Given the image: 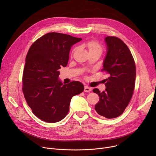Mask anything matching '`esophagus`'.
Returning <instances> with one entry per match:
<instances>
[{"mask_svg": "<svg viewBox=\"0 0 156 156\" xmlns=\"http://www.w3.org/2000/svg\"><path fill=\"white\" fill-rule=\"evenodd\" d=\"M84 91L86 92V93H87V92H90V91H91V88L90 87L87 86H84Z\"/></svg>", "mask_w": 156, "mask_h": 156, "instance_id": "1", "label": "esophagus"}]
</instances>
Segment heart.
<instances>
[{
    "label": "heart",
    "instance_id": "b5f03b06",
    "mask_svg": "<svg viewBox=\"0 0 156 156\" xmlns=\"http://www.w3.org/2000/svg\"><path fill=\"white\" fill-rule=\"evenodd\" d=\"M85 46L87 48L89 52L96 51L102 52L101 46L98 42H96L95 41H90L87 42L86 44H85ZM76 51V49H75L73 50V51Z\"/></svg>",
    "mask_w": 156,
    "mask_h": 156
}]
</instances>
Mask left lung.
I'll list each match as a JSON object with an SVG mask.
<instances>
[{"mask_svg": "<svg viewBox=\"0 0 156 156\" xmlns=\"http://www.w3.org/2000/svg\"><path fill=\"white\" fill-rule=\"evenodd\" d=\"M107 54L102 71L109 77L105 80L106 89L102 93L93 90L99 96L95 105L97 113L107 119L122 115L128 105L135 88L136 66L134 58L126 44L115 36L105 38Z\"/></svg>", "mask_w": 156, "mask_h": 156, "instance_id": "obj_1", "label": "left lung"}]
</instances>
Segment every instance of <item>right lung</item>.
Returning a JSON list of instances; mask_svg holds the SVG:
<instances>
[{
  "mask_svg": "<svg viewBox=\"0 0 156 156\" xmlns=\"http://www.w3.org/2000/svg\"><path fill=\"white\" fill-rule=\"evenodd\" d=\"M81 40L49 33L37 39L28 52L22 90L33 113L44 122L62 120L69 112L72 97L84 91L80 81L63 84L58 80V70L67 65L72 46Z\"/></svg>",
  "mask_w": 156,
  "mask_h": 156,
  "instance_id": "obj_1",
  "label": "right lung"
}]
</instances>
